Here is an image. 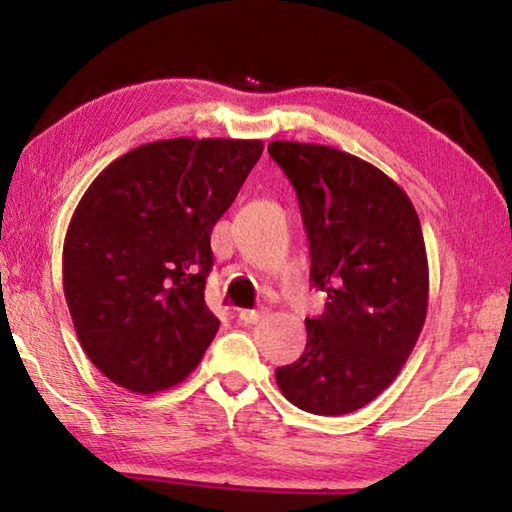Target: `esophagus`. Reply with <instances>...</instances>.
<instances>
[{
    "label": "esophagus",
    "instance_id": "34e87169",
    "mask_svg": "<svg viewBox=\"0 0 512 512\" xmlns=\"http://www.w3.org/2000/svg\"><path fill=\"white\" fill-rule=\"evenodd\" d=\"M259 318H262V311L259 309H241L239 311V320L244 325H255Z\"/></svg>",
    "mask_w": 512,
    "mask_h": 512
}]
</instances>
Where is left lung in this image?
<instances>
[{
	"label": "left lung",
	"mask_w": 512,
	"mask_h": 512,
	"mask_svg": "<svg viewBox=\"0 0 512 512\" xmlns=\"http://www.w3.org/2000/svg\"><path fill=\"white\" fill-rule=\"evenodd\" d=\"M268 155L296 189L325 311L305 318L298 361L275 370L298 409L345 415L400 375L427 318L429 264L404 189L370 162L332 146L271 142Z\"/></svg>",
	"instance_id": "8db88e82"
}]
</instances>
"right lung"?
Masks as SVG:
<instances>
[{"label": "right lung", "mask_w": 512, "mask_h": 512, "mask_svg": "<svg viewBox=\"0 0 512 512\" xmlns=\"http://www.w3.org/2000/svg\"><path fill=\"white\" fill-rule=\"evenodd\" d=\"M259 140H162L103 169L63 246V289L85 354L133 393L164 391L203 359L214 223L255 167Z\"/></svg>", "instance_id": "1"}]
</instances>
